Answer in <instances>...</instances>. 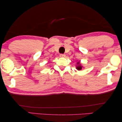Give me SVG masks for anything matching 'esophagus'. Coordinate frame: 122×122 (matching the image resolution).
<instances>
[{"label": "esophagus", "mask_w": 122, "mask_h": 122, "mask_svg": "<svg viewBox=\"0 0 122 122\" xmlns=\"http://www.w3.org/2000/svg\"><path fill=\"white\" fill-rule=\"evenodd\" d=\"M59 56L61 57H65V54H60Z\"/></svg>", "instance_id": "1"}]
</instances>
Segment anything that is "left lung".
I'll list each match as a JSON object with an SVG mask.
<instances>
[{"instance_id":"obj_1","label":"left lung","mask_w":122,"mask_h":122,"mask_svg":"<svg viewBox=\"0 0 122 122\" xmlns=\"http://www.w3.org/2000/svg\"><path fill=\"white\" fill-rule=\"evenodd\" d=\"M77 69L78 70H81L82 69V66H81V65H78V66H77Z\"/></svg>"}]
</instances>
